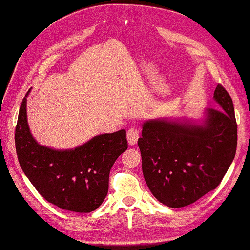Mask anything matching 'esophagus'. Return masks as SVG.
<instances>
[{
  "instance_id": "34e87169",
  "label": "esophagus",
  "mask_w": 250,
  "mask_h": 250,
  "mask_svg": "<svg viewBox=\"0 0 250 250\" xmlns=\"http://www.w3.org/2000/svg\"><path fill=\"white\" fill-rule=\"evenodd\" d=\"M139 138V130L137 128H130L127 131V140L130 146H135L137 144Z\"/></svg>"
}]
</instances>
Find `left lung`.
Instances as JSON below:
<instances>
[{
    "label": "left lung",
    "instance_id": "left-lung-1",
    "mask_svg": "<svg viewBox=\"0 0 250 250\" xmlns=\"http://www.w3.org/2000/svg\"><path fill=\"white\" fill-rule=\"evenodd\" d=\"M213 100L221 110L205 109L200 120L159 117L145 121L138 146L150 191L169 208L194 204L218 187L237 147L233 101L218 84Z\"/></svg>",
    "mask_w": 250,
    "mask_h": 250
}]
</instances>
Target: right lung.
I'll return each instance as SVG.
<instances>
[{
  "label": "right lung",
  "mask_w": 250,
  "mask_h": 250,
  "mask_svg": "<svg viewBox=\"0 0 250 250\" xmlns=\"http://www.w3.org/2000/svg\"><path fill=\"white\" fill-rule=\"evenodd\" d=\"M29 91L21 102L15 129L16 153L22 172L38 192L59 208L81 213L95 211L107 195L113 164L127 149L126 130L97 135L72 149L42 146L28 125Z\"/></svg>",
  "instance_id": "right-lung-1"
}]
</instances>
